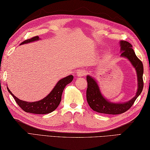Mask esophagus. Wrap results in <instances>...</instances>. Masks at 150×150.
<instances>
[{
	"label": "esophagus",
	"instance_id": "obj_1",
	"mask_svg": "<svg viewBox=\"0 0 150 150\" xmlns=\"http://www.w3.org/2000/svg\"><path fill=\"white\" fill-rule=\"evenodd\" d=\"M86 71L85 70L83 69H80L78 70L77 72V76L78 77H81V76H83L84 75H86Z\"/></svg>",
	"mask_w": 150,
	"mask_h": 150
}]
</instances>
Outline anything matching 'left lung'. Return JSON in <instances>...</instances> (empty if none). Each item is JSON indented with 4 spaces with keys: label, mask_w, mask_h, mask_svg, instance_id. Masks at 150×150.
<instances>
[{
    "label": "left lung",
    "mask_w": 150,
    "mask_h": 150,
    "mask_svg": "<svg viewBox=\"0 0 150 150\" xmlns=\"http://www.w3.org/2000/svg\"><path fill=\"white\" fill-rule=\"evenodd\" d=\"M120 44L121 52V56L122 57H125L129 59L132 65L136 69L138 79L137 92L134 97L126 103H111L104 98L101 94L99 87L95 79L91 76L87 75V88L86 91L87 101L91 109L98 113L112 115L123 114L131 108L137 97L142 91L144 87V67L142 61L137 57L133 49L132 48V46L131 44L124 40L120 41Z\"/></svg>",
    "instance_id": "8db88e82"
}]
</instances>
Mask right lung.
<instances>
[{
	"label": "right lung",
	"mask_w": 150,
	"mask_h": 150,
	"mask_svg": "<svg viewBox=\"0 0 150 150\" xmlns=\"http://www.w3.org/2000/svg\"><path fill=\"white\" fill-rule=\"evenodd\" d=\"M40 38H39L38 36H36L35 37L25 40L20 45L38 40ZM73 78H74V76L72 75H70L61 79L55 85L52 91L46 97L40 100L32 102V103L19 99L18 98H17L16 96L13 95V93L10 91V90L8 87L7 89L8 92L14 98L17 104L23 111L36 114H46L54 111L57 108L61 103L62 93H63L64 87L67 84L71 82L73 80Z\"/></svg>",
	"instance_id": "obj_1"
}]
</instances>
